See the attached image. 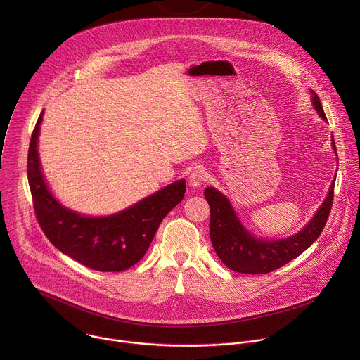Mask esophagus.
Masks as SVG:
<instances>
[{
	"mask_svg": "<svg viewBox=\"0 0 360 360\" xmlns=\"http://www.w3.org/2000/svg\"><path fill=\"white\" fill-rule=\"evenodd\" d=\"M207 179H208V172H207V169L199 167V168H195V169L191 172V175H189V178H188V182H189V185H191L192 188H199Z\"/></svg>",
	"mask_w": 360,
	"mask_h": 360,
	"instance_id": "1",
	"label": "esophagus"
}]
</instances>
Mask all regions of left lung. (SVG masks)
<instances>
[{"instance_id":"left-lung-1","label":"left lung","mask_w":360,"mask_h":360,"mask_svg":"<svg viewBox=\"0 0 360 360\" xmlns=\"http://www.w3.org/2000/svg\"><path fill=\"white\" fill-rule=\"evenodd\" d=\"M311 95L312 105L318 115L328 122L319 96L312 89ZM332 149L336 153L333 135ZM333 186L335 179L329 186L325 200L311 221L295 235L282 239H265L255 236L240 222L226 195L214 186L205 188L203 195L211 208L210 236L219 259L235 272L262 275L272 272L297 258L302 252H304L319 238L332 208Z\"/></svg>"}]
</instances>
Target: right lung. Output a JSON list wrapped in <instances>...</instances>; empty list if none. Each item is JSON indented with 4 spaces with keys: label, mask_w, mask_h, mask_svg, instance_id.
I'll use <instances>...</instances> for the list:
<instances>
[{
    "label": "right lung",
    "mask_w": 360,
    "mask_h": 360,
    "mask_svg": "<svg viewBox=\"0 0 360 360\" xmlns=\"http://www.w3.org/2000/svg\"><path fill=\"white\" fill-rule=\"evenodd\" d=\"M44 111L34 128L28 150V184L41 229L60 252L99 272H121L134 266L148 250L160 224L184 199L185 179L138 200L107 217L72 211L51 192L38 152Z\"/></svg>",
    "instance_id": "right-lung-1"
}]
</instances>
